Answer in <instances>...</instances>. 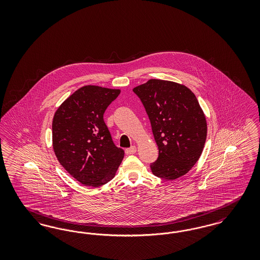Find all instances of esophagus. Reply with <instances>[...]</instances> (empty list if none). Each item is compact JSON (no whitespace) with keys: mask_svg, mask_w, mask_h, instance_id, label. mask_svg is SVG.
I'll use <instances>...</instances> for the list:
<instances>
[{"mask_svg":"<svg viewBox=\"0 0 260 260\" xmlns=\"http://www.w3.org/2000/svg\"><path fill=\"white\" fill-rule=\"evenodd\" d=\"M136 152V146H132V147H129V148L125 149V154H126V155H133V154H135Z\"/></svg>","mask_w":260,"mask_h":260,"instance_id":"esophagus-1","label":"esophagus"}]
</instances>
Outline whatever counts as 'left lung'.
<instances>
[{"label":"left lung","instance_id":"8db88e82","mask_svg":"<svg viewBox=\"0 0 260 260\" xmlns=\"http://www.w3.org/2000/svg\"><path fill=\"white\" fill-rule=\"evenodd\" d=\"M152 126L159 149L150 165L153 174L174 180L198 161L207 138V120L195 94L171 81L151 79L135 87Z\"/></svg>","mask_w":260,"mask_h":260}]
</instances>
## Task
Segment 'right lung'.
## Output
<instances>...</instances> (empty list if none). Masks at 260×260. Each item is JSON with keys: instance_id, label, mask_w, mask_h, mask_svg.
I'll return each instance as SVG.
<instances>
[{"instance_id": "add662e5", "label": "right lung", "mask_w": 260, "mask_h": 260, "mask_svg": "<svg viewBox=\"0 0 260 260\" xmlns=\"http://www.w3.org/2000/svg\"><path fill=\"white\" fill-rule=\"evenodd\" d=\"M120 89L85 86L57 108L52 147L62 167L82 184L99 187L115 176L124 152L112 140L103 114Z\"/></svg>"}]
</instances>
